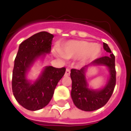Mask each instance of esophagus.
<instances>
[{
  "instance_id": "1",
  "label": "esophagus",
  "mask_w": 131,
  "mask_h": 131,
  "mask_svg": "<svg viewBox=\"0 0 131 131\" xmlns=\"http://www.w3.org/2000/svg\"><path fill=\"white\" fill-rule=\"evenodd\" d=\"M69 74H70V69H66L65 75L66 76H69Z\"/></svg>"
}]
</instances>
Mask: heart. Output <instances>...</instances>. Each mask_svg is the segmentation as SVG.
Wrapping results in <instances>:
<instances>
[{
	"label": "heart",
	"instance_id": "b5f03b06",
	"mask_svg": "<svg viewBox=\"0 0 131 131\" xmlns=\"http://www.w3.org/2000/svg\"><path fill=\"white\" fill-rule=\"evenodd\" d=\"M100 52V46L97 43L85 40H70L63 45L60 52H55V54L66 59L81 57V62L84 63L95 59Z\"/></svg>",
	"mask_w": 131,
	"mask_h": 131
}]
</instances>
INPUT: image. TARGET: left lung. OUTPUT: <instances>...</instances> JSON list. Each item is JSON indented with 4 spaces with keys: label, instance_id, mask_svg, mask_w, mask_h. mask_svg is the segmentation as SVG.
I'll list each match as a JSON object with an SVG mask.
<instances>
[{
    "label": "left lung",
    "instance_id": "1",
    "mask_svg": "<svg viewBox=\"0 0 131 131\" xmlns=\"http://www.w3.org/2000/svg\"><path fill=\"white\" fill-rule=\"evenodd\" d=\"M103 48L109 56H104L94 60L79 70L75 69L71 70V98L75 106L83 111L91 112L103 107L111 97L115 87V57L107 43H103ZM95 66H105L109 71L107 83L100 89H93L89 87L85 76L88 68Z\"/></svg>",
    "mask_w": 131,
    "mask_h": 131
}]
</instances>
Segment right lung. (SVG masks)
<instances>
[{
  "mask_svg": "<svg viewBox=\"0 0 131 131\" xmlns=\"http://www.w3.org/2000/svg\"><path fill=\"white\" fill-rule=\"evenodd\" d=\"M54 36L46 31L33 35L19 46L13 71L12 88L18 103L25 109L36 111L45 107L51 100L57 83L66 69L46 66L37 79H27L30 69L38 59L44 60L50 53Z\"/></svg>",
  "mask_w": 131,
  "mask_h": 131,
  "instance_id": "1",
  "label": "right lung"
}]
</instances>
